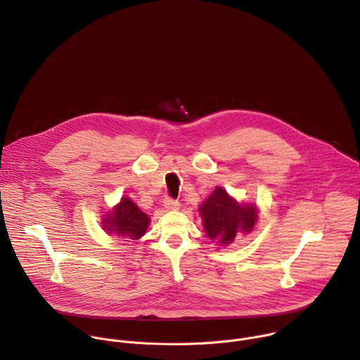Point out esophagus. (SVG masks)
Masks as SVG:
<instances>
[{
  "mask_svg": "<svg viewBox=\"0 0 360 360\" xmlns=\"http://www.w3.org/2000/svg\"><path fill=\"white\" fill-rule=\"evenodd\" d=\"M163 208L168 211H175L179 208V204H178V201H175L172 198H165L163 200Z\"/></svg>",
  "mask_w": 360,
  "mask_h": 360,
  "instance_id": "obj_1",
  "label": "esophagus"
}]
</instances>
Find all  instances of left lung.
<instances>
[{
    "instance_id": "left-lung-1",
    "label": "left lung",
    "mask_w": 360,
    "mask_h": 360,
    "mask_svg": "<svg viewBox=\"0 0 360 360\" xmlns=\"http://www.w3.org/2000/svg\"><path fill=\"white\" fill-rule=\"evenodd\" d=\"M204 231L221 247L234 243L237 234H250L258 221L255 202H240L222 186H215L198 207Z\"/></svg>"
}]
</instances>
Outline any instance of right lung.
Masks as SVG:
<instances>
[{
    "mask_svg": "<svg viewBox=\"0 0 360 360\" xmlns=\"http://www.w3.org/2000/svg\"><path fill=\"white\" fill-rule=\"evenodd\" d=\"M149 224V215L141 211L129 197H122L120 201L102 217V228L105 233L109 236H116L124 241H136L142 238Z\"/></svg>",
    "mask_w": 360,
    "mask_h": 360,
    "instance_id": "obj_1",
    "label": "right lung"
}]
</instances>
